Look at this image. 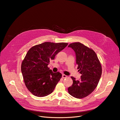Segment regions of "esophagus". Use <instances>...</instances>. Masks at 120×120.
<instances>
[{"label":"esophagus","instance_id":"esophagus-1","mask_svg":"<svg viewBox=\"0 0 120 120\" xmlns=\"http://www.w3.org/2000/svg\"><path fill=\"white\" fill-rule=\"evenodd\" d=\"M68 76H67V75H65V74H63L62 75V78H67Z\"/></svg>","mask_w":120,"mask_h":120}]
</instances>
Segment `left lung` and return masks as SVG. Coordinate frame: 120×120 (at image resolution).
<instances>
[{
	"label": "left lung",
	"instance_id": "left-lung-1",
	"mask_svg": "<svg viewBox=\"0 0 120 120\" xmlns=\"http://www.w3.org/2000/svg\"><path fill=\"white\" fill-rule=\"evenodd\" d=\"M76 55L78 71L81 78L73 80L72 86L68 88L69 94L76 98H83L91 94L98 85L102 75V67L98 57L93 50L79 42L70 44Z\"/></svg>",
	"mask_w": 120,
	"mask_h": 120
}]
</instances>
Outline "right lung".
<instances>
[{"mask_svg": "<svg viewBox=\"0 0 120 120\" xmlns=\"http://www.w3.org/2000/svg\"><path fill=\"white\" fill-rule=\"evenodd\" d=\"M68 45L67 43L47 42L29 50L22 63L21 72L25 85L33 95L42 97L53 92L62 74L53 72L48 65Z\"/></svg>", "mask_w": 120, "mask_h": 120, "instance_id": "add662e5", "label": "right lung"}]
</instances>
